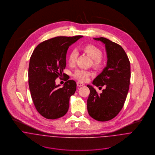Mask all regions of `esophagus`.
<instances>
[{
	"instance_id": "esophagus-1",
	"label": "esophagus",
	"mask_w": 155,
	"mask_h": 155,
	"mask_svg": "<svg viewBox=\"0 0 155 155\" xmlns=\"http://www.w3.org/2000/svg\"><path fill=\"white\" fill-rule=\"evenodd\" d=\"M77 85H78V87H80L84 86V83H82V82H77Z\"/></svg>"
}]
</instances>
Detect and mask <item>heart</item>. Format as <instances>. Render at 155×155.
Segmentation results:
<instances>
[{
    "label": "heart",
    "instance_id": "heart-1",
    "mask_svg": "<svg viewBox=\"0 0 155 155\" xmlns=\"http://www.w3.org/2000/svg\"><path fill=\"white\" fill-rule=\"evenodd\" d=\"M81 50L92 59V66L99 69L102 67L105 63L104 58L102 55L101 50L97 46L91 44L84 45L81 48ZM78 57V53L76 51L72 50L69 52L68 55V63L69 65L73 66L76 63ZM90 73L88 71L77 69L73 73V76L78 80L82 82L87 81L88 79Z\"/></svg>",
    "mask_w": 155,
    "mask_h": 155
}]
</instances>
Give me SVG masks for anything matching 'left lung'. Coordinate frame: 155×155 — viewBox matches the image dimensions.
<instances>
[{
	"label": "left lung",
	"mask_w": 155,
	"mask_h": 155,
	"mask_svg": "<svg viewBox=\"0 0 155 155\" xmlns=\"http://www.w3.org/2000/svg\"><path fill=\"white\" fill-rule=\"evenodd\" d=\"M105 44L107 55V66L92 82L99 88L98 94L93 87L87 85L90 93L87 100L89 114L98 121H108L122 109L128 92L131 67L128 57L122 47L105 38H94Z\"/></svg>",
	"instance_id": "1"
}]
</instances>
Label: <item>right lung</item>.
I'll use <instances>...</instances> for the list:
<instances>
[{
    "label": "right lung",
    "mask_w": 155,
    "mask_h": 155,
    "mask_svg": "<svg viewBox=\"0 0 155 155\" xmlns=\"http://www.w3.org/2000/svg\"><path fill=\"white\" fill-rule=\"evenodd\" d=\"M82 36H57L38 45L33 51L28 67V85L37 111L45 118L55 119L66 114L69 100L76 90V83L67 80L63 73L66 66V54L70 45ZM59 77L67 82L63 88L55 84Z\"/></svg>",
    "instance_id": "add662e5"
}]
</instances>
